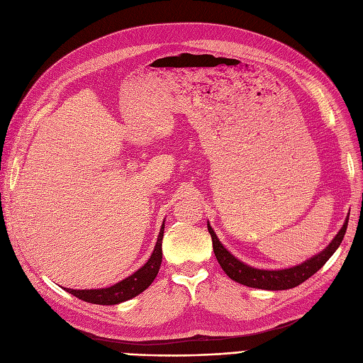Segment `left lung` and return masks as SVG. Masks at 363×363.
<instances>
[{"instance_id":"left-lung-1","label":"left lung","mask_w":363,"mask_h":363,"mask_svg":"<svg viewBox=\"0 0 363 363\" xmlns=\"http://www.w3.org/2000/svg\"><path fill=\"white\" fill-rule=\"evenodd\" d=\"M348 217L350 216H347L341 230L332 239V242L323 251H320L318 254H315V256L305 260L298 266L289 267V269H278V271L256 269V267H251L244 262H240L233 256L232 252H229L224 248V245L220 242V239L217 238L216 232H213L209 223H208V230L212 238L213 252H216V257L220 266L223 267V271L227 274V277L232 278L239 284H244L252 289L287 290L302 284L303 281L313 277L318 269L323 267V264L330 259L332 254L338 250L347 230Z\"/></svg>"}]
</instances>
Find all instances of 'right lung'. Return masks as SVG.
<instances>
[{"label": "right lung", "mask_w": 363, "mask_h": 363, "mask_svg": "<svg viewBox=\"0 0 363 363\" xmlns=\"http://www.w3.org/2000/svg\"><path fill=\"white\" fill-rule=\"evenodd\" d=\"M163 235H164V221L161 224V229L157 238L155 248L151 254V257L147 262L125 279L119 281V283L106 287V289H91V290H73V289H64L69 291L73 296L82 299L89 303H97V305H116L121 302H125L128 299H133L138 296L143 290H146L152 284L155 279L160 266L161 259H163V251H161V242H163Z\"/></svg>", "instance_id": "add662e5"}]
</instances>
